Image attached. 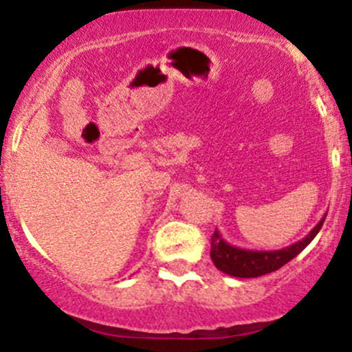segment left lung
<instances>
[{
  "mask_svg": "<svg viewBox=\"0 0 352 352\" xmlns=\"http://www.w3.org/2000/svg\"><path fill=\"white\" fill-rule=\"evenodd\" d=\"M324 219L322 218L303 240L279 250H248V248L235 247L226 242L221 233L216 230L214 235L211 236V258L219 271L233 278H258L269 274L296 257L317 236L324 225Z\"/></svg>",
  "mask_w": 352,
  "mask_h": 352,
  "instance_id": "left-lung-1",
  "label": "left lung"
}]
</instances>
